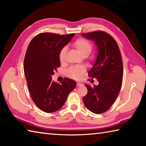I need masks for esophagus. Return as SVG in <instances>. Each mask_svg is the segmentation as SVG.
Segmentation results:
<instances>
[{
    "label": "esophagus",
    "mask_w": 146,
    "mask_h": 146,
    "mask_svg": "<svg viewBox=\"0 0 146 146\" xmlns=\"http://www.w3.org/2000/svg\"><path fill=\"white\" fill-rule=\"evenodd\" d=\"M83 86V84H82V83H80V82H78L77 84H76V86Z\"/></svg>",
    "instance_id": "esophagus-1"
}]
</instances>
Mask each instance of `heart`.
<instances>
[{
  "label": "heart",
  "instance_id": "1",
  "mask_svg": "<svg viewBox=\"0 0 146 146\" xmlns=\"http://www.w3.org/2000/svg\"><path fill=\"white\" fill-rule=\"evenodd\" d=\"M73 45L75 46L79 53L84 57H87L90 54L92 50V45L88 40L84 38H79L73 43ZM66 52L65 47L60 50L59 54V59L60 61L64 59ZM86 71V68L84 66H72L68 69L67 73L69 76L75 79L80 78L84 73Z\"/></svg>",
  "mask_w": 146,
  "mask_h": 146
}]
</instances>
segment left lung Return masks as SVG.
Listing matches in <instances>:
<instances>
[{"instance_id":"left-lung-1","label":"left lung","mask_w":146,"mask_h":146,"mask_svg":"<svg viewBox=\"0 0 146 146\" xmlns=\"http://www.w3.org/2000/svg\"><path fill=\"white\" fill-rule=\"evenodd\" d=\"M82 36L94 41L98 48L96 61L88 75L99 82L92 87L86 84L87 94L83 101L91 112L102 113L109 109L120 91L123 76L121 54L115 39L105 32L82 33Z\"/></svg>"}]
</instances>
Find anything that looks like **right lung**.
<instances>
[{
	"instance_id": "add662e5",
	"label": "right lung",
	"mask_w": 146,
	"mask_h": 146,
	"mask_svg": "<svg viewBox=\"0 0 146 146\" xmlns=\"http://www.w3.org/2000/svg\"><path fill=\"white\" fill-rule=\"evenodd\" d=\"M74 36L41 33L28 46L23 64L28 88L34 103L45 112L59 110L76 87V82L70 78H66L60 84L52 80L54 71L60 66V50Z\"/></svg>"
}]
</instances>
